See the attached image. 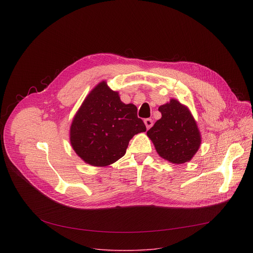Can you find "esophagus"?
<instances>
[{
    "label": "esophagus",
    "instance_id": "1",
    "mask_svg": "<svg viewBox=\"0 0 253 253\" xmlns=\"http://www.w3.org/2000/svg\"><path fill=\"white\" fill-rule=\"evenodd\" d=\"M144 123H145V126H146L147 129H150L152 127V125H153V121L150 118H147V119L144 120Z\"/></svg>",
    "mask_w": 253,
    "mask_h": 253
}]
</instances>
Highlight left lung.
<instances>
[{"instance_id":"obj_1","label":"left lung","mask_w":253,"mask_h":253,"mask_svg":"<svg viewBox=\"0 0 253 253\" xmlns=\"http://www.w3.org/2000/svg\"><path fill=\"white\" fill-rule=\"evenodd\" d=\"M162 117L147 131L159 156L182 164L192 159L201 144V135L188 108L176 99L161 105Z\"/></svg>"}]
</instances>
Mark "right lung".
<instances>
[{
  "instance_id": "add662e5",
  "label": "right lung",
  "mask_w": 253,
  "mask_h": 253,
  "mask_svg": "<svg viewBox=\"0 0 253 253\" xmlns=\"http://www.w3.org/2000/svg\"><path fill=\"white\" fill-rule=\"evenodd\" d=\"M146 126L137 107L124 104L105 81L85 98L70 127V142L76 154L92 166H108L123 157L129 141Z\"/></svg>"
}]
</instances>
